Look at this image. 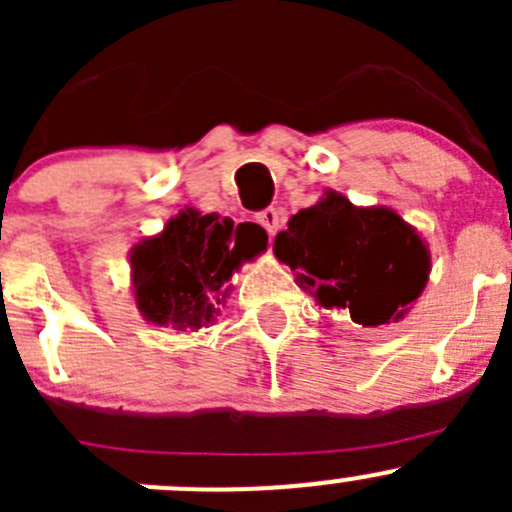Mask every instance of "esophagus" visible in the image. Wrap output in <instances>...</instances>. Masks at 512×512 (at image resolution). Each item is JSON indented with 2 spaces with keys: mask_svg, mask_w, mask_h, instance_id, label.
<instances>
[{
  "mask_svg": "<svg viewBox=\"0 0 512 512\" xmlns=\"http://www.w3.org/2000/svg\"><path fill=\"white\" fill-rule=\"evenodd\" d=\"M255 220H257V223H260L262 227H265L267 235H270V237H275L277 230H280V227H282V213H280V210H277V208H265V210H260Z\"/></svg>",
  "mask_w": 512,
  "mask_h": 512,
  "instance_id": "1",
  "label": "esophagus"
}]
</instances>
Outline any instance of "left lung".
<instances>
[{"mask_svg": "<svg viewBox=\"0 0 512 512\" xmlns=\"http://www.w3.org/2000/svg\"><path fill=\"white\" fill-rule=\"evenodd\" d=\"M275 255L324 309H347L361 327L399 322L428 280L426 245L389 208H354L327 193L277 232Z\"/></svg>", "mask_w": 512, "mask_h": 512, "instance_id": "1", "label": "left lung"}]
</instances>
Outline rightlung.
I'll use <instances>...</instances> for the list:
<instances>
[{
	"label": "right lung",
	"instance_id": "obj_1",
	"mask_svg": "<svg viewBox=\"0 0 512 512\" xmlns=\"http://www.w3.org/2000/svg\"><path fill=\"white\" fill-rule=\"evenodd\" d=\"M265 232L235 230L230 218L183 210L131 257L138 309L153 324L188 332L215 322L227 280L242 260L265 250Z\"/></svg>",
	"mask_w": 512,
	"mask_h": 512
}]
</instances>
